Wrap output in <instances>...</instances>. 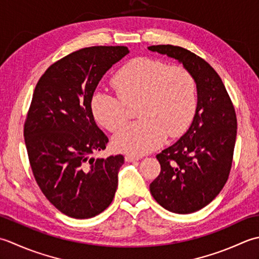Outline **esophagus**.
<instances>
[{
  "label": "esophagus",
  "instance_id": "obj_1",
  "mask_svg": "<svg viewBox=\"0 0 259 259\" xmlns=\"http://www.w3.org/2000/svg\"><path fill=\"white\" fill-rule=\"evenodd\" d=\"M141 159L140 156H135L133 154H126L125 155V161L126 162H135V161H139Z\"/></svg>",
  "mask_w": 259,
  "mask_h": 259
}]
</instances>
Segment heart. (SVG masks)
<instances>
[{
  "label": "heart",
  "instance_id": "b5f03b06",
  "mask_svg": "<svg viewBox=\"0 0 259 259\" xmlns=\"http://www.w3.org/2000/svg\"><path fill=\"white\" fill-rule=\"evenodd\" d=\"M112 86L116 95L96 93L92 110L97 122L116 133L127 122V106L136 104L141 119L130 124L115 137L117 149L144 154L170 137H178L191 124L197 109V83L182 66H167L149 57L126 62L115 72Z\"/></svg>",
  "mask_w": 259,
  "mask_h": 259
}]
</instances>
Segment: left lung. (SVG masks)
<instances>
[{
	"label": "left lung",
	"mask_w": 259,
	"mask_h": 259,
	"mask_svg": "<svg viewBox=\"0 0 259 259\" xmlns=\"http://www.w3.org/2000/svg\"><path fill=\"white\" fill-rule=\"evenodd\" d=\"M149 49L182 62L197 83L193 122L177 143L156 155L161 172L150 184L163 208L192 213L212 201L228 180L237 135L235 107L221 78L201 57L171 45Z\"/></svg>",
	"instance_id": "obj_1"
}]
</instances>
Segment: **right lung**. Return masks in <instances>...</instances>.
Listing matches in <instances>:
<instances>
[{"mask_svg": "<svg viewBox=\"0 0 259 259\" xmlns=\"http://www.w3.org/2000/svg\"><path fill=\"white\" fill-rule=\"evenodd\" d=\"M127 47H89L63 57L39 79L24 122V142L42 193L68 217L88 219L112 203L123 155L91 159L108 137L95 122L98 82Z\"/></svg>", "mask_w": 259, "mask_h": 259, "instance_id": "1", "label": "right lung"}]
</instances>
